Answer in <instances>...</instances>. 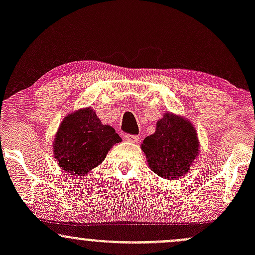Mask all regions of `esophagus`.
<instances>
[{"label":"esophagus","mask_w":255,"mask_h":255,"mask_svg":"<svg viewBox=\"0 0 255 255\" xmlns=\"http://www.w3.org/2000/svg\"><path fill=\"white\" fill-rule=\"evenodd\" d=\"M139 137L135 135H125V141L128 142H138Z\"/></svg>","instance_id":"esophagus-1"}]
</instances>
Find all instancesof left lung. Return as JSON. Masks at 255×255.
Here are the masks:
<instances>
[{
	"label": "left lung",
	"instance_id": "obj_1",
	"mask_svg": "<svg viewBox=\"0 0 255 255\" xmlns=\"http://www.w3.org/2000/svg\"><path fill=\"white\" fill-rule=\"evenodd\" d=\"M141 149L154 173L176 181L189 172L199 158L200 141L189 119L165 112L156 122L155 132L143 139Z\"/></svg>",
	"mask_w": 255,
	"mask_h": 255
}]
</instances>
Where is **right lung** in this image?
Listing matches in <instances>:
<instances>
[{
    "label": "right lung",
    "mask_w": 255,
    "mask_h": 255,
    "mask_svg": "<svg viewBox=\"0 0 255 255\" xmlns=\"http://www.w3.org/2000/svg\"><path fill=\"white\" fill-rule=\"evenodd\" d=\"M122 141L112 127L102 124L90 107L65 117L53 142L59 166L72 177L85 176L104 161L116 143Z\"/></svg>",
    "instance_id": "add662e5"
}]
</instances>
